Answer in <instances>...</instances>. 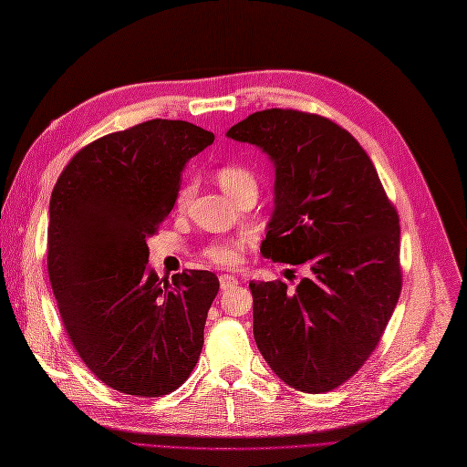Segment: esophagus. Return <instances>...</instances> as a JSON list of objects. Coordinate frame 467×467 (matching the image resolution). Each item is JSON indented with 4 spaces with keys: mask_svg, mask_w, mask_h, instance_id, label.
<instances>
[{
    "mask_svg": "<svg viewBox=\"0 0 467 467\" xmlns=\"http://www.w3.org/2000/svg\"><path fill=\"white\" fill-rule=\"evenodd\" d=\"M237 285V278L234 275H222L220 276V288L222 290H230Z\"/></svg>",
    "mask_w": 467,
    "mask_h": 467,
    "instance_id": "esophagus-1",
    "label": "esophagus"
}]
</instances>
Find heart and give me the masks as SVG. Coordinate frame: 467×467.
I'll use <instances>...</instances> for the list:
<instances>
[{
  "label": "heart",
  "instance_id": "heart-1",
  "mask_svg": "<svg viewBox=\"0 0 467 467\" xmlns=\"http://www.w3.org/2000/svg\"><path fill=\"white\" fill-rule=\"evenodd\" d=\"M216 181L225 194H230L235 201L239 194L244 192H257V179L253 175L251 169L239 163H228L222 165L216 171ZM189 189H182L179 194V206L187 202ZM244 244L235 242V239H228V242H216L206 247L204 255L208 261H212L218 266H235L244 261Z\"/></svg>",
  "mask_w": 467,
  "mask_h": 467
}]
</instances>
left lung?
<instances>
[{"mask_svg":"<svg viewBox=\"0 0 467 467\" xmlns=\"http://www.w3.org/2000/svg\"><path fill=\"white\" fill-rule=\"evenodd\" d=\"M228 138L275 163L261 253L309 271L294 290L282 280L249 282L255 343L294 389L331 391L368 360L400 300L398 212L368 153L329 119L266 109Z\"/></svg>","mask_w":467,"mask_h":467,"instance_id":"1","label":"left lung"}]
</instances>
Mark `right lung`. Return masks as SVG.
<instances>
[{"mask_svg":"<svg viewBox=\"0 0 467 467\" xmlns=\"http://www.w3.org/2000/svg\"><path fill=\"white\" fill-rule=\"evenodd\" d=\"M214 134L155 119L81 148L50 196L48 276L79 358L120 393L161 398L185 381L204 345L220 282L182 271L171 282L148 268L187 161Z\"/></svg>","mask_w":467,"mask_h":467,"instance_id":"right-lung-1","label":"right lung"}]
</instances>
